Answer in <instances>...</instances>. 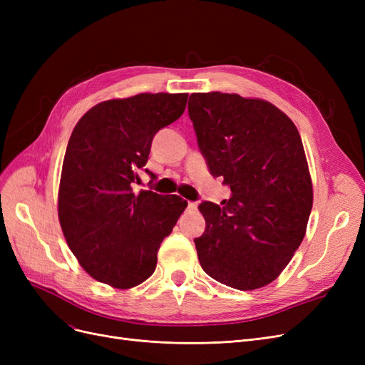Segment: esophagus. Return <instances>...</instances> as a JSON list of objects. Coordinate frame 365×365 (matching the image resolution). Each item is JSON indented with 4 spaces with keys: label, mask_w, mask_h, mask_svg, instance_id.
I'll list each match as a JSON object with an SVG mask.
<instances>
[{
    "label": "esophagus",
    "mask_w": 365,
    "mask_h": 365,
    "mask_svg": "<svg viewBox=\"0 0 365 365\" xmlns=\"http://www.w3.org/2000/svg\"><path fill=\"white\" fill-rule=\"evenodd\" d=\"M187 208H189L190 212H195V210L197 208V202H195V201H189V204H187Z\"/></svg>",
    "instance_id": "obj_1"
}]
</instances>
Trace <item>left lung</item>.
Here are the masks:
<instances>
[{
  "label": "left lung",
  "mask_w": 365,
  "mask_h": 365,
  "mask_svg": "<svg viewBox=\"0 0 365 365\" xmlns=\"http://www.w3.org/2000/svg\"><path fill=\"white\" fill-rule=\"evenodd\" d=\"M189 117L210 173L231 189L224 205L200 204L197 259L219 283L259 289L279 277L306 233L314 193L302 137L279 108L239 94L193 93Z\"/></svg>",
  "instance_id": "left-lung-1"
}]
</instances>
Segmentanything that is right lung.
I'll use <instances>...</instances> for the list:
<instances>
[{
  "label": "right lung",
  "instance_id": "obj_1",
  "mask_svg": "<svg viewBox=\"0 0 365 365\" xmlns=\"http://www.w3.org/2000/svg\"><path fill=\"white\" fill-rule=\"evenodd\" d=\"M189 94H137L93 106L73 129L62 164L59 222L82 268L129 289L149 279L187 201L134 192L157 132L178 120Z\"/></svg>",
  "mask_w": 365,
  "mask_h": 365
}]
</instances>
